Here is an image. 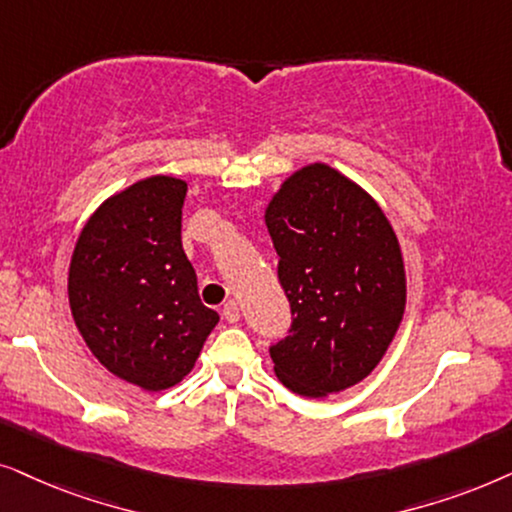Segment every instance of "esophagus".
Masks as SVG:
<instances>
[{"label": "esophagus", "mask_w": 512, "mask_h": 512, "mask_svg": "<svg viewBox=\"0 0 512 512\" xmlns=\"http://www.w3.org/2000/svg\"><path fill=\"white\" fill-rule=\"evenodd\" d=\"M222 316L227 323H238V318H241V311H238V304L236 302H227L222 306Z\"/></svg>", "instance_id": "obj_1"}]
</instances>
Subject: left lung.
I'll list each match as a JSON object with an SVG mask.
<instances>
[{
    "label": "left lung",
    "instance_id": "obj_1",
    "mask_svg": "<svg viewBox=\"0 0 512 512\" xmlns=\"http://www.w3.org/2000/svg\"><path fill=\"white\" fill-rule=\"evenodd\" d=\"M290 299V335L274 372L302 398L356 386L381 363L405 316L398 236L358 182L323 161L285 177L264 210Z\"/></svg>",
    "mask_w": 512,
    "mask_h": 512
}]
</instances>
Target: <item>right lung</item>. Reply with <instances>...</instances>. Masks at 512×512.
I'll return each instance as SVG.
<instances>
[{
	"instance_id": "right-lung-1",
	"label": "right lung",
	"mask_w": 512,
	"mask_h": 512,
	"mask_svg": "<svg viewBox=\"0 0 512 512\" xmlns=\"http://www.w3.org/2000/svg\"><path fill=\"white\" fill-rule=\"evenodd\" d=\"M185 196L187 182L173 175L107 196L81 229L67 274L88 349L114 377L149 393L180 384L220 323L182 250Z\"/></svg>"
}]
</instances>
